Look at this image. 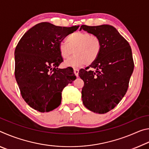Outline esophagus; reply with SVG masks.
I'll return each mask as SVG.
<instances>
[{"label":"esophagus","mask_w":149,"mask_h":149,"mask_svg":"<svg viewBox=\"0 0 149 149\" xmlns=\"http://www.w3.org/2000/svg\"><path fill=\"white\" fill-rule=\"evenodd\" d=\"M74 71L75 75L77 77L78 76V74H79V70H78L77 68H74Z\"/></svg>","instance_id":"obj_1"}]
</instances>
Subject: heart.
I'll list each match as a JSON object with an SVG mask.
<instances>
[{
  "mask_svg": "<svg viewBox=\"0 0 149 149\" xmlns=\"http://www.w3.org/2000/svg\"><path fill=\"white\" fill-rule=\"evenodd\" d=\"M66 42L59 45V52L64 60H66L74 53L75 55L65 62V66H79L85 63L92 64L100 54L101 42L99 37L87 33L76 32L68 37Z\"/></svg>",
  "mask_w": 149,
  "mask_h": 149,
  "instance_id": "b5f03b06",
  "label": "heart"
}]
</instances>
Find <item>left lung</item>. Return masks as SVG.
<instances>
[{
	"label": "left lung",
	"mask_w": 149,
	"mask_h": 149,
	"mask_svg": "<svg viewBox=\"0 0 149 149\" xmlns=\"http://www.w3.org/2000/svg\"><path fill=\"white\" fill-rule=\"evenodd\" d=\"M81 29L99 37L101 42L97 59L87 68L95 70H79V77L84 81L83 103L93 112L104 114L113 109L127 92L134 68L132 49L118 30L110 25H82Z\"/></svg>",
	"instance_id": "8db88e82"
}]
</instances>
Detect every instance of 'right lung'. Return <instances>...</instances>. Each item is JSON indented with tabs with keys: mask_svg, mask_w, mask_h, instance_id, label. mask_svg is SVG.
I'll return each mask as SVG.
<instances>
[{
	"mask_svg": "<svg viewBox=\"0 0 149 149\" xmlns=\"http://www.w3.org/2000/svg\"><path fill=\"white\" fill-rule=\"evenodd\" d=\"M78 27L41 22L30 28L17 43L15 77L22 98L33 109L48 112L58 107L63 89L76 79L72 68H58L63 61L58 47Z\"/></svg>",
	"mask_w": 149,
	"mask_h": 149,
	"instance_id": "add662e5",
	"label": "right lung"
}]
</instances>
